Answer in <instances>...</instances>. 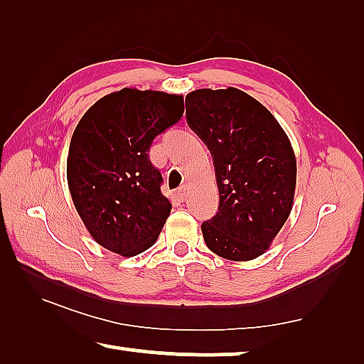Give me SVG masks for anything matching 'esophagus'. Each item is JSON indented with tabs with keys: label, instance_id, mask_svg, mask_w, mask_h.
<instances>
[{
	"label": "esophagus",
	"instance_id": "esophagus-1",
	"mask_svg": "<svg viewBox=\"0 0 364 364\" xmlns=\"http://www.w3.org/2000/svg\"><path fill=\"white\" fill-rule=\"evenodd\" d=\"M176 196H177V200H178V201H183V200H186V196H187V187H181V188H177Z\"/></svg>",
	"mask_w": 364,
	"mask_h": 364
}]
</instances>
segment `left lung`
<instances>
[{"label": "left lung", "instance_id": "1", "mask_svg": "<svg viewBox=\"0 0 364 364\" xmlns=\"http://www.w3.org/2000/svg\"><path fill=\"white\" fill-rule=\"evenodd\" d=\"M187 124L213 156L219 211L201 224L206 247L250 261L269 248L294 205L296 161L289 136L259 101L238 88L186 97Z\"/></svg>", "mask_w": 364, "mask_h": 364}]
</instances>
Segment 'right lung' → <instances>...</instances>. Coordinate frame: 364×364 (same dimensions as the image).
<instances>
[{
  "label": "right lung",
  "instance_id": "add662e5",
  "mask_svg": "<svg viewBox=\"0 0 364 364\" xmlns=\"http://www.w3.org/2000/svg\"><path fill=\"white\" fill-rule=\"evenodd\" d=\"M182 114L181 95L122 88L77 124L68 156L70 196L87 230L109 252L135 256L156 242L172 206L148 151Z\"/></svg>",
  "mask_w": 364,
  "mask_h": 364
}]
</instances>
